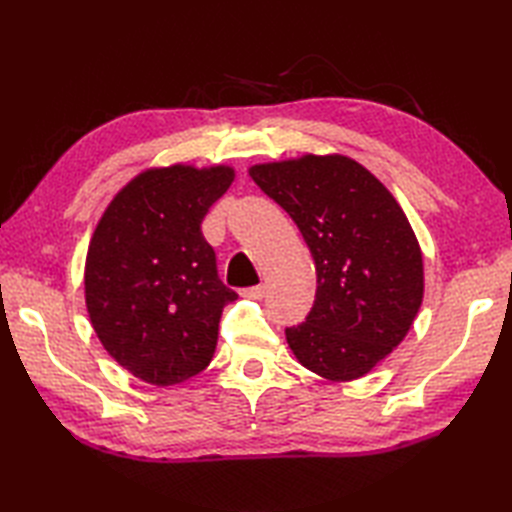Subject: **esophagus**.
Here are the masks:
<instances>
[{
	"label": "esophagus",
	"mask_w": 512,
	"mask_h": 512,
	"mask_svg": "<svg viewBox=\"0 0 512 512\" xmlns=\"http://www.w3.org/2000/svg\"><path fill=\"white\" fill-rule=\"evenodd\" d=\"M264 286H253V288H244L239 295L246 297V299H262L264 297Z\"/></svg>",
	"instance_id": "1"
}]
</instances>
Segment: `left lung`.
Masks as SVG:
<instances>
[{"label": "left lung", "instance_id": "8db88e82", "mask_svg": "<svg viewBox=\"0 0 512 512\" xmlns=\"http://www.w3.org/2000/svg\"><path fill=\"white\" fill-rule=\"evenodd\" d=\"M297 224L317 297L286 328L297 361L334 383L365 376L405 339L424 295L416 233L385 184L347 156L306 154L248 169Z\"/></svg>", "mask_w": 512, "mask_h": 512}]
</instances>
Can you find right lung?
<instances>
[{"label": "right lung", "mask_w": 512, "mask_h": 512, "mask_svg": "<svg viewBox=\"0 0 512 512\" xmlns=\"http://www.w3.org/2000/svg\"><path fill=\"white\" fill-rule=\"evenodd\" d=\"M226 165L147 169L107 204L85 257V306L114 361L167 387L211 363L220 317L237 299L217 277L202 220L231 187Z\"/></svg>", "instance_id": "obj_1"}]
</instances>
